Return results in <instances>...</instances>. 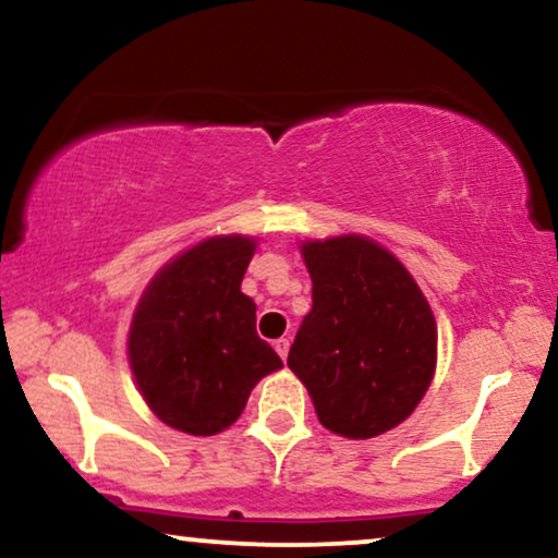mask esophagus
<instances>
[{
    "instance_id": "obj_1",
    "label": "esophagus",
    "mask_w": 558,
    "mask_h": 558,
    "mask_svg": "<svg viewBox=\"0 0 558 558\" xmlns=\"http://www.w3.org/2000/svg\"><path fill=\"white\" fill-rule=\"evenodd\" d=\"M272 348H275V352H278V355L283 357V361H286V357H288V350H291V342H288L286 337H280V340H275V342H272Z\"/></svg>"
}]
</instances>
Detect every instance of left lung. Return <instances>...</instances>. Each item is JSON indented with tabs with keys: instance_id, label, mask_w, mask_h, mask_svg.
Returning a JSON list of instances; mask_svg holds the SVG:
<instances>
[{
	"instance_id": "left-lung-1",
	"label": "left lung",
	"mask_w": 558,
	"mask_h": 558,
	"mask_svg": "<svg viewBox=\"0 0 558 558\" xmlns=\"http://www.w3.org/2000/svg\"><path fill=\"white\" fill-rule=\"evenodd\" d=\"M312 312L288 352L331 433L368 440L401 425L435 376L437 327L417 280L361 234L301 244Z\"/></svg>"
}]
</instances>
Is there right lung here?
<instances>
[{"label": "right lung", "mask_w": 558, "mask_h": 558, "mask_svg": "<svg viewBox=\"0 0 558 558\" xmlns=\"http://www.w3.org/2000/svg\"><path fill=\"white\" fill-rule=\"evenodd\" d=\"M255 250L257 239L242 234L203 239L154 275L133 312V378L151 412L180 433L231 427L259 378L283 368L242 293Z\"/></svg>", "instance_id": "obj_1"}]
</instances>
